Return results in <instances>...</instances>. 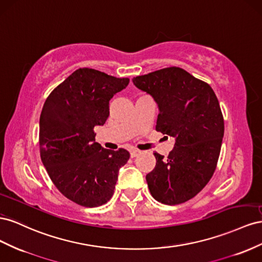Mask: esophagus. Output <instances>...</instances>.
<instances>
[{
    "label": "esophagus",
    "instance_id": "obj_1",
    "mask_svg": "<svg viewBox=\"0 0 262 262\" xmlns=\"http://www.w3.org/2000/svg\"><path fill=\"white\" fill-rule=\"evenodd\" d=\"M139 154H140V151L137 150V149H133V150H130V157H132V158H135V157H137Z\"/></svg>",
    "mask_w": 262,
    "mask_h": 262
}]
</instances>
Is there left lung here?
Listing matches in <instances>:
<instances>
[{
  "instance_id": "left-lung-1",
  "label": "left lung",
  "mask_w": 262,
  "mask_h": 262,
  "mask_svg": "<svg viewBox=\"0 0 262 262\" xmlns=\"http://www.w3.org/2000/svg\"><path fill=\"white\" fill-rule=\"evenodd\" d=\"M158 104L156 130L176 138L167 158L154 152L155 169L146 176L149 191L162 204L191 200L211 180L224 136L217 98L206 82L179 67L133 79Z\"/></svg>"
}]
</instances>
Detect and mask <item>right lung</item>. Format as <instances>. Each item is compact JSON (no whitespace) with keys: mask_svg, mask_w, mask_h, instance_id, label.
I'll use <instances>...</instances> for the list:
<instances>
[{"mask_svg":"<svg viewBox=\"0 0 262 262\" xmlns=\"http://www.w3.org/2000/svg\"><path fill=\"white\" fill-rule=\"evenodd\" d=\"M129 83L95 69L80 68L54 89L39 119L40 158L56 188L81 206L105 204L114 193L126 149L95 143L94 127L110 115V100Z\"/></svg>","mask_w":262,"mask_h":262,"instance_id":"1","label":"right lung"}]
</instances>
